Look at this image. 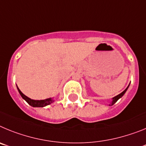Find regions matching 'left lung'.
<instances>
[{
	"instance_id": "left-lung-1",
	"label": "left lung",
	"mask_w": 146,
	"mask_h": 146,
	"mask_svg": "<svg viewBox=\"0 0 146 146\" xmlns=\"http://www.w3.org/2000/svg\"><path fill=\"white\" fill-rule=\"evenodd\" d=\"M128 87H129V86H128ZM128 87L126 88L125 89V90L123 91V92L121 93V94H118V95H117L116 96H115V97L113 98V102H112V103H111V105H113V104H114L117 101H118V100L120 99V98L122 97V96H123V94H124L125 93H126V90H127V88H128Z\"/></svg>"
}]
</instances>
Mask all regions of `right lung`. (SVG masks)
<instances>
[{
    "label": "right lung",
    "instance_id": "1",
    "mask_svg": "<svg viewBox=\"0 0 146 146\" xmlns=\"http://www.w3.org/2000/svg\"><path fill=\"white\" fill-rule=\"evenodd\" d=\"M18 91L20 93V94L21 95V96L23 97V99H24L28 104L32 107H36V108H43V107L47 106L48 104H51V103L53 102L52 99L50 98V99H44V100H33V99H30L28 96H26L25 94H23V93L21 92L20 89L18 88Z\"/></svg>",
    "mask_w": 146,
    "mask_h": 146
}]
</instances>
